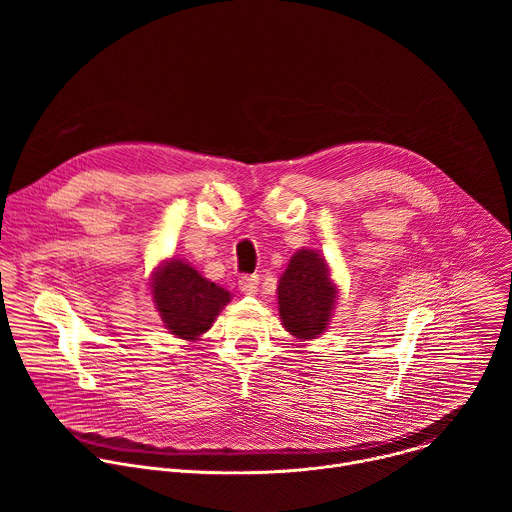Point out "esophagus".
<instances>
[{
    "instance_id": "1",
    "label": "esophagus",
    "mask_w": 512,
    "mask_h": 512,
    "mask_svg": "<svg viewBox=\"0 0 512 512\" xmlns=\"http://www.w3.org/2000/svg\"><path fill=\"white\" fill-rule=\"evenodd\" d=\"M257 287H259V277L257 275H243L239 279V289L243 291V294H247V296H253L255 291H257Z\"/></svg>"
}]
</instances>
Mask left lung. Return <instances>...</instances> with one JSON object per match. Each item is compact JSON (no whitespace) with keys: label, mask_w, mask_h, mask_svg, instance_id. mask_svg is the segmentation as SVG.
I'll use <instances>...</instances> for the list:
<instances>
[{"label":"left lung","mask_w":512,"mask_h":512,"mask_svg":"<svg viewBox=\"0 0 512 512\" xmlns=\"http://www.w3.org/2000/svg\"><path fill=\"white\" fill-rule=\"evenodd\" d=\"M336 294L324 257L312 249H300L289 259L277 285L283 328L298 340L320 336L332 318Z\"/></svg>","instance_id":"obj_1"}]
</instances>
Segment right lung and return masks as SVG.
Masks as SVG:
<instances>
[{
  "instance_id": "1",
  "label": "right lung",
  "mask_w": 512,
  "mask_h": 512,
  "mask_svg": "<svg viewBox=\"0 0 512 512\" xmlns=\"http://www.w3.org/2000/svg\"><path fill=\"white\" fill-rule=\"evenodd\" d=\"M152 296L164 326L182 340H198L231 302L227 289L204 279L182 259H170L158 267Z\"/></svg>"
}]
</instances>
